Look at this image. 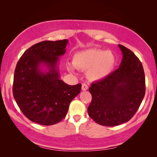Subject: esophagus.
<instances>
[{
  "mask_svg": "<svg viewBox=\"0 0 157 157\" xmlns=\"http://www.w3.org/2000/svg\"><path fill=\"white\" fill-rule=\"evenodd\" d=\"M88 89H89V86L86 84L83 83L82 84V91H86V90Z\"/></svg>",
  "mask_w": 157,
  "mask_h": 157,
  "instance_id": "esophagus-1",
  "label": "esophagus"
}]
</instances>
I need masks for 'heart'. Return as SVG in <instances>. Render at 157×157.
Returning a JSON list of instances; mask_svg holds the SVG:
<instances>
[{"label": "heart", "mask_w": 157, "mask_h": 157, "mask_svg": "<svg viewBox=\"0 0 157 157\" xmlns=\"http://www.w3.org/2000/svg\"><path fill=\"white\" fill-rule=\"evenodd\" d=\"M73 64L67 63L69 72L74 73L76 68L87 71L90 80H102L112 73L116 64V57L112 52L96 48L88 49L77 52L73 58Z\"/></svg>", "instance_id": "obj_1"}]
</instances>
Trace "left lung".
<instances>
[{"mask_svg":"<svg viewBox=\"0 0 157 157\" xmlns=\"http://www.w3.org/2000/svg\"><path fill=\"white\" fill-rule=\"evenodd\" d=\"M123 54L119 68L107 78L91 84L92 100L89 116L101 125L113 127L131 119L140 105L145 93V74L134 53L118 45Z\"/></svg>","mask_w":157,"mask_h":157,"instance_id":"1","label":"left lung"}]
</instances>
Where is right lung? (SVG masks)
<instances>
[{"instance_id":"right-lung-1","label":"right lung","mask_w":157,"mask_h":157,"mask_svg":"<svg viewBox=\"0 0 157 157\" xmlns=\"http://www.w3.org/2000/svg\"><path fill=\"white\" fill-rule=\"evenodd\" d=\"M67 39L44 41L25 50L14 75L13 95L20 109L34 123L52 125L64 118L81 84L68 85L60 79L58 63Z\"/></svg>"}]
</instances>
